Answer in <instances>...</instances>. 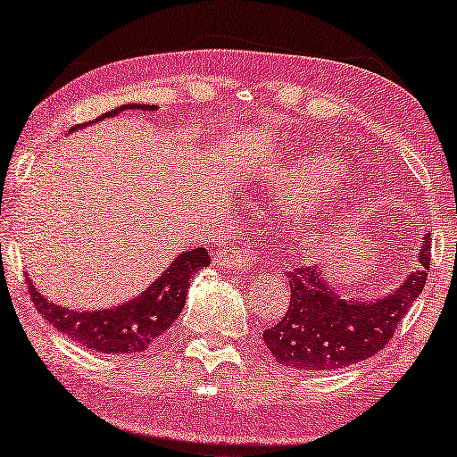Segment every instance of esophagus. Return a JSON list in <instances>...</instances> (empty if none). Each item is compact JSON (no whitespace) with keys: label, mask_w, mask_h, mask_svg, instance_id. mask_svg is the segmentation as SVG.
Here are the masks:
<instances>
[{"label":"esophagus","mask_w":457,"mask_h":457,"mask_svg":"<svg viewBox=\"0 0 457 457\" xmlns=\"http://www.w3.org/2000/svg\"><path fill=\"white\" fill-rule=\"evenodd\" d=\"M214 262L219 266H225V269H232V270H240V269H249L253 266V258L246 253V249L243 246H232V249H223L214 255Z\"/></svg>","instance_id":"34e87169"}]
</instances>
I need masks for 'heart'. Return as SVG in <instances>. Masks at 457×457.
<instances>
[{"label": "heart", "instance_id": "1", "mask_svg": "<svg viewBox=\"0 0 457 457\" xmlns=\"http://www.w3.org/2000/svg\"><path fill=\"white\" fill-rule=\"evenodd\" d=\"M339 176V167L327 156L312 154L303 156L292 165L281 167L272 174V187L283 199L290 202H305L301 211V223L305 228L318 229L327 225L335 202L327 195H318L328 188Z\"/></svg>", "mask_w": 457, "mask_h": 457}]
</instances>
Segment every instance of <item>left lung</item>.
I'll return each mask as SVG.
<instances>
[{"mask_svg": "<svg viewBox=\"0 0 457 457\" xmlns=\"http://www.w3.org/2000/svg\"><path fill=\"white\" fill-rule=\"evenodd\" d=\"M421 269L380 301H345L330 292L316 266L287 270L290 307L262 339L277 363L305 371L348 367L380 353L391 342L414 298L421 295L432 264V238L426 234L419 253Z\"/></svg>", "mask_w": 457, "mask_h": 457, "instance_id": "1", "label": "left lung"}]
</instances>
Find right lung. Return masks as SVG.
Here are the masks:
<instances>
[{
  "label": "right lung",
  "mask_w": 457,
  "mask_h": 457,
  "mask_svg": "<svg viewBox=\"0 0 457 457\" xmlns=\"http://www.w3.org/2000/svg\"><path fill=\"white\" fill-rule=\"evenodd\" d=\"M135 107H139V104H124L113 112L98 115L92 122L115 115L122 109ZM141 109H144V104H141ZM87 124L90 122L77 124L71 130L83 129ZM204 266H211V255H208L206 246L185 251L144 295L124 303V305L104 309V312H71V309L54 305L40 296L29 279L28 287L36 309L62 335H68L77 344L86 345L87 350H96V353L130 354L148 350L176 322L182 307H185L188 281Z\"/></svg>",
  "instance_id": "obj_1"
}]
</instances>
